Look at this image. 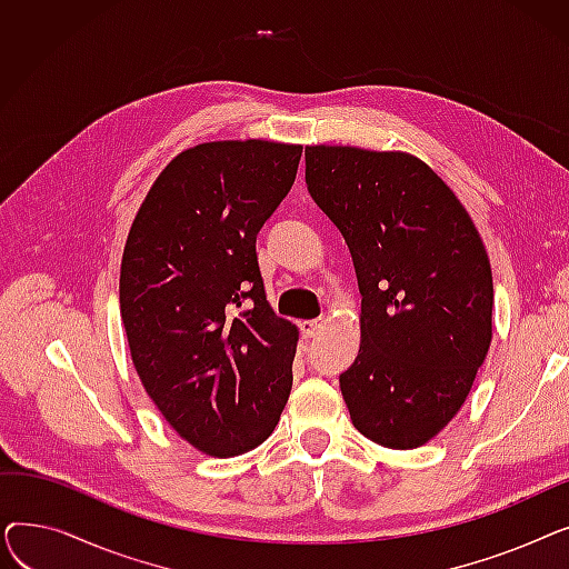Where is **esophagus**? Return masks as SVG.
Instances as JSON below:
<instances>
[{
	"mask_svg": "<svg viewBox=\"0 0 569 569\" xmlns=\"http://www.w3.org/2000/svg\"><path fill=\"white\" fill-rule=\"evenodd\" d=\"M300 327H302V335L311 339V337H318L322 332L325 320H305Z\"/></svg>",
	"mask_w": 569,
	"mask_h": 569,
	"instance_id": "esophagus-1",
	"label": "esophagus"
}]
</instances>
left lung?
Here are the masks:
<instances>
[{
	"mask_svg": "<svg viewBox=\"0 0 569 569\" xmlns=\"http://www.w3.org/2000/svg\"><path fill=\"white\" fill-rule=\"evenodd\" d=\"M307 187L341 230L362 341L339 376L355 429L412 450L450 425L491 343L487 249L455 191L417 157L311 144Z\"/></svg>",
	"mask_w": 569,
	"mask_h": 569,
	"instance_id": "8db88e82",
	"label": "left lung"
}]
</instances>
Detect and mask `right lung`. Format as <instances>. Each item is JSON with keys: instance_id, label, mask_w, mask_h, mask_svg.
<instances>
[{"instance_id": "1", "label": "right lung", "mask_w": 569, "mask_h": 569, "mask_svg": "<svg viewBox=\"0 0 569 569\" xmlns=\"http://www.w3.org/2000/svg\"><path fill=\"white\" fill-rule=\"evenodd\" d=\"M302 144L202 142L142 200L119 272L131 360L166 422L209 457L274 431L297 327L264 297L256 237L288 196Z\"/></svg>"}]
</instances>
